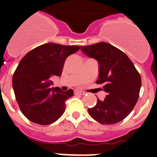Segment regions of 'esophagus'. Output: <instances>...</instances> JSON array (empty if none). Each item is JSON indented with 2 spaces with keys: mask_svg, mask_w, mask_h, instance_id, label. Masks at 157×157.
I'll use <instances>...</instances> for the list:
<instances>
[{
  "mask_svg": "<svg viewBox=\"0 0 157 157\" xmlns=\"http://www.w3.org/2000/svg\"><path fill=\"white\" fill-rule=\"evenodd\" d=\"M74 94H75V95H85V92L79 91V90H75V91H74Z\"/></svg>",
  "mask_w": 157,
  "mask_h": 157,
  "instance_id": "34e87169",
  "label": "esophagus"
}]
</instances>
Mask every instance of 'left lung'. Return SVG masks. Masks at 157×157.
Here are the masks:
<instances>
[{
	"label": "left lung",
	"instance_id": "obj_1",
	"mask_svg": "<svg viewBox=\"0 0 157 157\" xmlns=\"http://www.w3.org/2000/svg\"><path fill=\"white\" fill-rule=\"evenodd\" d=\"M87 57L99 64L97 84H103L107 93L102 101L97 99L88 113L102 124H114L127 117L136 105L141 86L140 74L124 52L109 43H96L81 46Z\"/></svg>",
	"mask_w": 157,
	"mask_h": 157
}]
</instances>
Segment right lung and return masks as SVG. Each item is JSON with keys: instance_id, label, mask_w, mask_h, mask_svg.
Here are the masks:
<instances>
[{"instance_id": "obj_1", "label": "right lung", "mask_w": 157, "mask_h": 157, "mask_svg": "<svg viewBox=\"0 0 157 157\" xmlns=\"http://www.w3.org/2000/svg\"><path fill=\"white\" fill-rule=\"evenodd\" d=\"M78 45L45 43L28 52L13 76V88L20 109L29 121L40 125L55 122L65 111V101L74 95L50 86L60 76L66 59L78 51Z\"/></svg>"}]
</instances>
